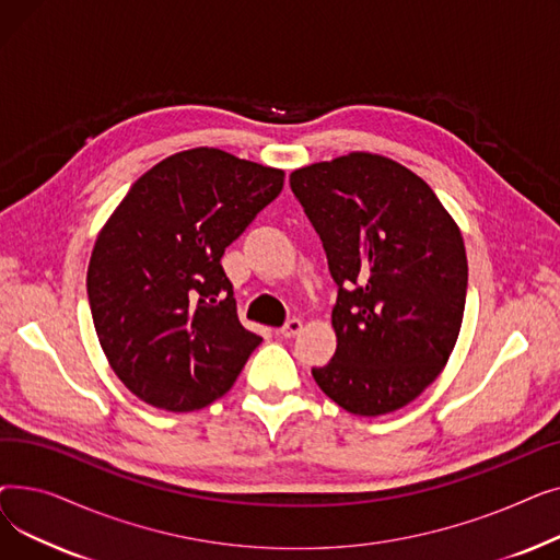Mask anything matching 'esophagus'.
Returning <instances> with one entry per match:
<instances>
[{"mask_svg":"<svg viewBox=\"0 0 560 560\" xmlns=\"http://www.w3.org/2000/svg\"><path fill=\"white\" fill-rule=\"evenodd\" d=\"M302 329H304V322L300 317H292L279 329V336L281 338H295L298 334H302Z\"/></svg>","mask_w":560,"mask_h":560,"instance_id":"esophagus-1","label":"esophagus"}]
</instances>
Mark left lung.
<instances>
[{
  "instance_id": "8db88e82",
  "label": "left lung",
  "mask_w": 560,
  "mask_h": 560,
  "mask_svg": "<svg viewBox=\"0 0 560 560\" xmlns=\"http://www.w3.org/2000/svg\"><path fill=\"white\" fill-rule=\"evenodd\" d=\"M304 206L338 285L334 359L313 378L347 413L376 418L420 397L458 340L467 256L429 184L370 152L300 167Z\"/></svg>"
}]
</instances>
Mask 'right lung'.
Instances as JSON below:
<instances>
[{
  "instance_id": "1",
  "label": "right lung",
  "mask_w": 560,
  "mask_h": 560,
  "mask_svg": "<svg viewBox=\"0 0 560 560\" xmlns=\"http://www.w3.org/2000/svg\"><path fill=\"white\" fill-rule=\"evenodd\" d=\"M281 188L283 170L195 147L147 170L102 226L88 300L108 365L144 404H213L260 345L220 258Z\"/></svg>"
}]
</instances>
